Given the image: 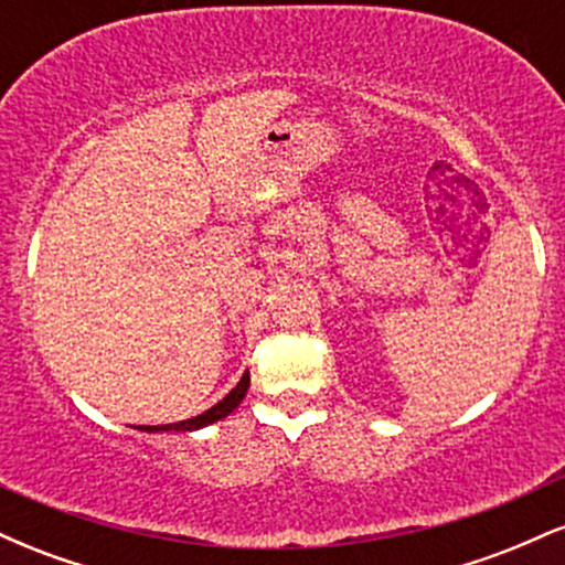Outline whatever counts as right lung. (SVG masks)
I'll return each instance as SVG.
<instances>
[{"mask_svg": "<svg viewBox=\"0 0 565 565\" xmlns=\"http://www.w3.org/2000/svg\"><path fill=\"white\" fill-rule=\"evenodd\" d=\"M246 391H249V372L244 374L242 380H238V385L233 387V391L225 395L223 401H217L215 406L206 408V412H201L199 417H191V419H183V423H172V425H140L138 430H146V433H161V430H178V433H185V430H199V427H206L212 423H217V419L228 417V414L236 408L238 404L244 401Z\"/></svg>", "mask_w": 565, "mask_h": 565, "instance_id": "right-lung-1", "label": "right lung"}]
</instances>
